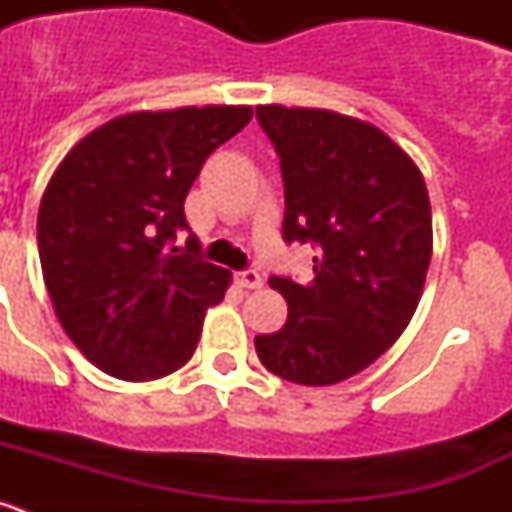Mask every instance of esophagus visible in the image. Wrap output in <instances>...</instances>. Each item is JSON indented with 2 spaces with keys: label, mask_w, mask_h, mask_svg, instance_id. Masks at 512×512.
Masks as SVG:
<instances>
[{
  "label": "esophagus",
  "mask_w": 512,
  "mask_h": 512,
  "mask_svg": "<svg viewBox=\"0 0 512 512\" xmlns=\"http://www.w3.org/2000/svg\"><path fill=\"white\" fill-rule=\"evenodd\" d=\"M235 282L241 284L243 289H259L264 284L261 274L256 269H243V271H235Z\"/></svg>",
  "instance_id": "esophagus-1"
}]
</instances>
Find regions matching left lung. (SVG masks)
<instances>
[{"label": "left lung", "mask_w": 512, "mask_h": 512, "mask_svg": "<svg viewBox=\"0 0 512 512\" xmlns=\"http://www.w3.org/2000/svg\"><path fill=\"white\" fill-rule=\"evenodd\" d=\"M256 120L277 148L287 243H310L312 282L271 274L287 323L256 354L287 382L354 377L402 336L431 264V202L413 158L379 128L328 110L266 104Z\"/></svg>", "instance_id": "1"}]
</instances>
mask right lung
<instances>
[{
  "label": "right lung",
  "instance_id": "1",
  "mask_svg": "<svg viewBox=\"0 0 512 512\" xmlns=\"http://www.w3.org/2000/svg\"><path fill=\"white\" fill-rule=\"evenodd\" d=\"M251 115L225 104L122 115L79 140L48 182L38 212L45 287L63 330L104 374L146 382L192 359L230 271L202 259L184 200L207 156Z\"/></svg>",
  "mask_w": 512,
  "mask_h": 512
}]
</instances>
